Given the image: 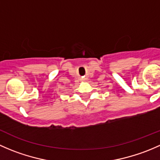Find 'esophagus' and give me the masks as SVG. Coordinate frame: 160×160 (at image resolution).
I'll return each instance as SVG.
<instances>
[{"mask_svg": "<svg viewBox=\"0 0 160 160\" xmlns=\"http://www.w3.org/2000/svg\"><path fill=\"white\" fill-rule=\"evenodd\" d=\"M82 80H83V81H85V80H86V79H82Z\"/></svg>", "mask_w": 160, "mask_h": 160, "instance_id": "34e87169", "label": "esophagus"}]
</instances>
